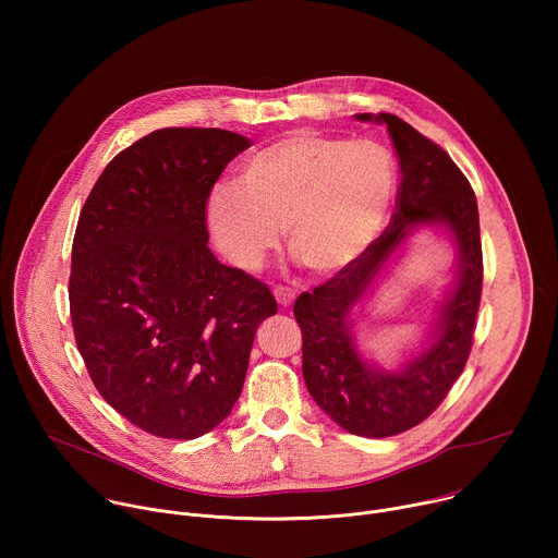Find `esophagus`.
I'll return each mask as SVG.
<instances>
[{
    "label": "esophagus",
    "instance_id": "esophagus-1",
    "mask_svg": "<svg viewBox=\"0 0 558 558\" xmlns=\"http://www.w3.org/2000/svg\"><path fill=\"white\" fill-rule=\"evenodd\" d=\"M274 295H276V300H278L280 306H291L293 300H295V291L289 289V287H276V289H274Z\"/></svg>",
    "mask_w": 558,
    "mask_h": 558
}]
</instances>
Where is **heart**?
Listing matches in <instances>:
<instances>
[{
  "label": "heart",
  "mask_w": 558,
  "mask_h": 558,
  "mask_svg": "<svg viewBox=\"0 0 558 558\" xmlns=\"http://www.w3.org/2000/svg\"><path fill=\"white\" fill-rule=\"evenodd\" d=\"M397 190V163L379 141L289 132L254 151L207 198L216 247L256 269L284 229L289 250L315 274L353 265L379 235Z\"/></svg>",
  "instance_id": "b5f03b06"
}]
</instances>
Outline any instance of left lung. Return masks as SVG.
<instances>
[{"label": "left lung", "instance_id": "left-lung-1", "mask_svg": "<svg viewBox=\"0 0 558 558\" xmlns=\"http://www.w3.org/2000/svg\"><path fill=\"white\" fill-rule=\"evenodd\" d=\"M355 119L384 125L400 156L397 211L364 256L304 291L293 315L302 329V375L315 404L351 435L390 437L417 426L441 404L470 355L484 280L480 209L452 158L413 125L388 112ZM424 226L451 238L456 278L421 349L397 369H384L356 347L354 315Z\"/></svg>", "mask_w": 558, "mask_h": 558}]
</instances>
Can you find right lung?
<instances>
[{"mask_svg":"<svg viewBox=\"0 0 558 558\" xmlns=\"http://www.w3.org/2000/svg\"><path fill=\"white\" fill-rule=\"evenodd\" d=\"M252 141L163 128L117 154L76 222L70 317L104 400L163 439H196L241 397L256 329L278 304L211 254L209 192Z\"/></svg>","mask_w":558,"mask_h":558,"instance_id":"add662e5","label":"right lung"}]
</instances>
